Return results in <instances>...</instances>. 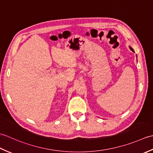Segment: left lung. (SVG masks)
I'll list each match as a JSON object with an SVG mask.
<instances>
[{
    "mask_svg": "<svg viewBox=\"0 0 153 153\" xmlns=\"http://www.w3.org/2000/svg\"><path fill=\"white\" fill-rule=\"evenodd\" d=\"M129 48H130V50H131V51H133V52H134V53H135V51H134V49H133L132 47H131L130 46H129ZM136 56H137V55H136Z\"/></svg>",
    "mask_w": 153,
    "mask_h": 153,
    "instance_id": "obj_1",
    "label": "left lung"
}]
</instances>
